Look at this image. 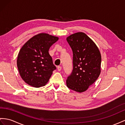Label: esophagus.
Masks as SVG:
<instances>
[{
	"instance_id": "obj_1",
	"label": "esophagus",
	"mask_w": 125,
	"mask_h": 125,
	"mask_svg": "<svg viewBox=\"0 0 125 125\" xmlns=\"http://www.w3.org/2000/svg\"><path fill=\"white\" fill-rule=\"evenodd\" d=\"M61 70H62V67L61 66H59L57 67V70H58V71H61Z\"/></svg>"
}]
</instances>
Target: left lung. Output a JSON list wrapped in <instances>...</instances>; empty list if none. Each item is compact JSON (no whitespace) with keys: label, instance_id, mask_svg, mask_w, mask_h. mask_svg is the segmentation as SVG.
I'll use <instances>...</instances> for the list:
<instances>
[{"label":"left lung","instance_id":"8db88e82","mask_svg":"<svg viewBox=\"0 0 125 125\" xmlns=\"http://www.w3.org/2000/svg\"><path fill=\"white\" fill-rule=\"evenodd\" d=\"M73 51L72 72L66 80L68 88L81 93L87 90L101 73V56L98 47L82 32L66 38Z\"/></svg>","mask_w":125,"mask_h":125}]
</instances>
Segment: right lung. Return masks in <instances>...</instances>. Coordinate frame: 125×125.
I'll list each match as a JSON object with an SVG mask.
<instances>
[{
  "label": "right lung",
  "instance_id": "obj_1",
  "mask_svg": "<svg viewBox=\"0 0 125 125\" xmlns=\"http://www.w3.org/2000/svg\"><path fill=\"white\" fill-rule=\"evenodd\" d=\"M59 37L47 33L35 35L22 46L18 54L19 73L26 83L35 88L45 85L56 69L49 50Z\"/></svg>",
  "mask_w": 125,
  "mask_h": 125
}]
</instances>
